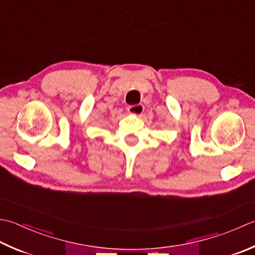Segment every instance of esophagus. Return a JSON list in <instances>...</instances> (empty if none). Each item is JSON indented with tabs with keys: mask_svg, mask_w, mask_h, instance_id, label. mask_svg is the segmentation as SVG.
<instances>
[{
	"mask_svg": "<svg viewBox=\"0 0 255 255\" xmlns=\"http://www.w3.org/2000/svg\"><path fill=\"white\" fill-rule=\"evenodd\" d=\"M143 105L138 104V105H131V106L128 107V113L134 115V116H140V115L143 113Z\"/></svg>",
	"mask_w": 255,
	"mask_h": 255,
	"instance_id": "obj_1",
	"label": "esophagus"
}]
</instances>
